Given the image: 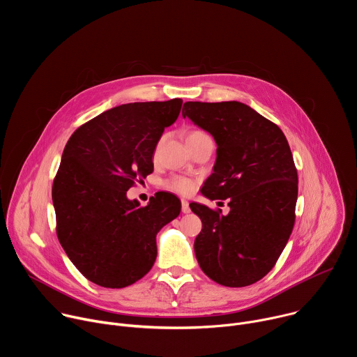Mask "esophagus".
I'll return each mask as SVG.
<instances>
[{"label":"esophagus","instance_id":"esophagus-1","mask_svg":"<svg viewBox=\"0 0 357 357\" xmlns=\"http://www.w3.org/2000/svg\"><path fill=\"white\" fill-rule=\"evenodd\" d=\"M181 203H182V213H189V212H190L189 202H188V200H185V199H182V200H181Z\"/></svg>","mask_w":357,"mask_h":357}]
</instances>
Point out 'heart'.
Returning <instances> with one entry per match:
<instances>
[{"mask_svg":"<svg viewBox=\"0 0 357 357\" xmlns=\"http://www.w3.org/2000/svg\"><path fill=\"white\" fill-rule=\"evenodd\" d=\"M203 135H208L205 131H200V130H193L189 132L188 135V141L189 139H193V138H197V137H203ZM165 186L172 190V192H176V193H181V195H188L195 188V183L193 181H190L189 178H185V176H172L169 178L167 182H165Z\"/></svg>","mask_w":357,"mask_h":357,"instance_id":"obj_1","label":"heart"}]
</instances>
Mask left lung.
<instances>
[{"label": "left lung", "instance_id": "8db88e82", "mask_svg": "<svg viewBox=\"0 0 357 357\" xmlns=\"http://www.w3.org/2000/svg\"><path fill=\"white\" fill-rule=\"evenodd\" d=\"M218 144L213 174L202 186L229 199V215L190 203L202 220L195 256L211 280L247 287L275 266L295 223L298 174L281 128L240 101H186L182 110Z\"/></svg>", "mask_w": 357, "mask_h": 357}]
</instances>
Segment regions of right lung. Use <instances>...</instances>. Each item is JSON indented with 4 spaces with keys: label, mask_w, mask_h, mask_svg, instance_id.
Returning a JSON list of instances; mask_svg holds the SVG:
<instances>
[{
    "label": "right lung",
    "mask_w": 357,
    "mask_h": 357,
    "mask_svg": "<svg viewBox=\"0 0 357 357\" xmlns=\"http://www.w3.org/2000/svg\"><path fill=\"white\" fill-rule=\"evenodd\" d=\"M182 107L181 98L128 103L98 114L69 138L52 186L56 234L91 282L124 288L155 263L157 234L181 213L158 192L141 208L127 190L154 171V151Z\"/></svg>",
    "instance_id": "1"
}]
</instances>
